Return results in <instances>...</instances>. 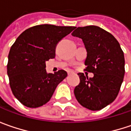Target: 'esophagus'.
Segmentation results:
<instances>
[{"mask_svg": "<svg viewBox=\"0 0 131 131\" xmlns=\"http://www.w3.org/2000/svg\"><path fill=\"white\" fill-rule=\"evenodd\" d=\"M72 73H73L72 71H67V74H68V75H70Z\"/></svg>", "mask_w": 131, "mask_h": 131, "instance_id": "esophagus-1", "label": "esophagus"}]
</instances>
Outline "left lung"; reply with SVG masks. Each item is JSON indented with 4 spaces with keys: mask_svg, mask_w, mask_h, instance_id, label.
<instances>
[{
    "mask_svg": "<svg viewBox=\"0 0 131 131\" xmlns=\"http://www.w3.org/2000/svg\"><path fill=\"white\" fill-rule=\"evenodd\" d=\"M72 36L83 40L87 51L85 70L94 73L92 78L78 73L80 83L74 89L75 97L82 106L101 110L112 103L120 91L125 72L124 52L111 33L96 26L78 27Z\"/></svg>",
    "mask_w": 131,
    "mask_h": 131,
    "instance_id": "left-lung-1",
    "label": "left lung"
}]
</instances>
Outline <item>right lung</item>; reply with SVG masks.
I'll use <instances>...</instances> for the list:
<instances>
[{"label": "right lung", "instance_id": "1", "mask_svg": "<svg viewBox=\"0 0 131 131\" xmlns=\"http://www.w3.org/2000/svg\"><path fill=\"white\" fill-rule=\"evenodd\" d=\"M74 29L50 24L35 26L21 33L11 46L7 63L10 86L23 105L38 108L46 104L67 77L64 70L48 73L45 61L55 57L57 44Z\"/></svg>", "mask_w": 131, "mask_h": 131}]
</instances>
